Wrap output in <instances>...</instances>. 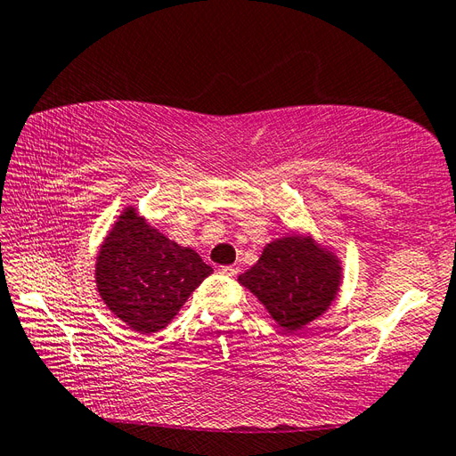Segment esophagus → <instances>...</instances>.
I'll return each mask as SVG.
<instances>
[{
    "label": "esophagus",
    "instance_id": "esophagus-1",
    "mask_svg": "<svg viewBox=\"0 0 456 456\" xmlns=\"http://www.w3.org/2000/svg\"><path fill=\"white\" fill-rule=\"evenodd\" d=\"M219 273H221V274H225V276H231V278H233V276H237V274L240 273V270H239V266H221V268H219Z\"/></svg>",
    "mask_w": 456,
    "mask_h": 456
}]
</instances>
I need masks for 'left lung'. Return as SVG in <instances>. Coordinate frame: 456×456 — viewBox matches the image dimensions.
<instances>
[{"label": "left lung", "instance_id": "1", "mask_svg": "<svg viewBox=\"0 0 456 456\" xmlns=\"http://www.w3.org/2000/svg\"><path fill=\"white\" fill-rule=\"evenodd\" d=\"M343 260L312 233H289L266 243L237 280L256 296L274 322L297 331L327 314L343 286Z\"/></svg>", "mask_w": 456, "mask_h": 456}]
</instances>
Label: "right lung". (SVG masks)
<instances>
[{
  "label": "right lung",
  "mask_w": 456,
  "mask_h": 456,
  "mask_svg": "<svg viewBox=\"0 0 456 456\" xmlns=\"http://www.w3.org/2000/svg\"><path fill=\"white\" fill-rule=\"evenodd\" d=\"M94 278L110 312L141 335L167 327L213 268L125 208L95 255Z\"/></svg>",
  "instance_id": "add662e5"
}]
</instances>
